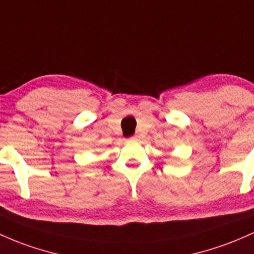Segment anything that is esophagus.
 <instances>
[{"label": "esophagus", "instance_id": "34e87169", "mask_svg": "<svg viewBox=\"0 0 254 254\" xmlns=\"http://www.w3.org/2000/svg\"><path fill=\"white\" fill-rule=\"evenodd\" d=\"M137 140V136H133V137L130 138V141H136Z\"/></svg>", "mask_w": 254, "mask_h": 254}]
</instances>
